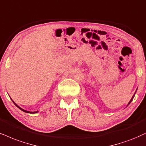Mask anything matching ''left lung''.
<instances>
[{
  "instance_id": "1",
  "label": "left lung",
  "mask_w": 146,
  "mask_h": 146,
  "mask_svg": "<svg viewBox=\"0 0 146 146\" xmlns=\"http://www.w3.org/2000/svg\"><path fill=\"white\" fill-rule=\"evenodd\" d=\"M136 91H137V90H136ZM135 93H136V91H135ZM135 93H134V95H133L132 98H131V100H130V101H129V102L128 105H127V106H129V104H130V103H131V102H132V101H133V98H134V97H135Z\"/></svg>"
}]
</instances>
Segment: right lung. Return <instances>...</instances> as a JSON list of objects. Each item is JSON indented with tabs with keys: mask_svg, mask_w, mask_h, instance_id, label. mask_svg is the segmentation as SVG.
Listing matches in <instances>:
<instances>
[{
	"mask_svg": "<svg viewBox=\"0 0 146 146\" xmlns=\"http://www.w3.org/2000/svg\"><path fill=\"white\" fill-rule=\"evenodd\" d=\"M12 102H13V104H15V105L16 106H17V107L18 108H19V109H20L21 110H22L23 111H24V112H26V113H30V114H35V113H37L38 112V111H27V110H23V109H22V108H21L20 107H19V106H17V104H16L15 103V102H13V101L12 100Z\"/></svg>",
	"mask_w": 146,
	"mask_h": 146,
	"instance_id": "obj_1",
	"label": "right lung"
}]
</instances>
